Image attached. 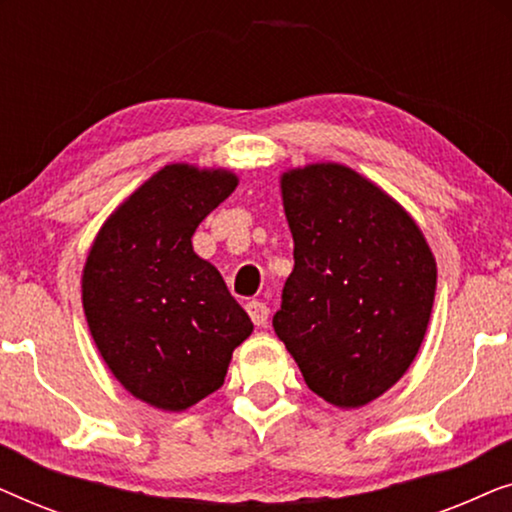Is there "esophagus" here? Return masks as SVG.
Listing matches in <instances>:
<instances>
[{"label": "esophagus", "mask_w": 512, "mask_h": 512, "mask_svg": "<svg viewBox=\"0 0 512 512\" xmlns=\"http://www.w3.org/2000/svg\"><path fill=\"white\" fill-rule=\"evenodd\" d=\"M247 312L251 321H254L256 326H265L268 324V317H270V307L261 303V300H249L247 303Z\"/></svg>", "instance_id": "obj_1"}]
</instances>
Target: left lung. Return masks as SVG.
<instances>
[{
	"mask_svg": "<svg viewBox=\"0 0 512 512\" xmlns=\"http://www.w3.org/2000/svg\"><path fill=\"white\" fill-rule=\"evenodd\" d=\"M282 200L296 265L272 326L314 394L361 408L415 361L436 258L412 216L345 165L284 172Z\"/></svg>",
	"mask_w": 512,
	"mask_h": 512,
	"instance_id": "obj_1",
	"label": "left lung"
}]
</instances>
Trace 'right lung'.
Segmentation results:
<instances>
[{
    "label": "right lung",
    "mask_w": 512,
    "mask_h": 512,
    "mask_svg": "<svg viewBox=\"0 0 512 512\" xmlns=\"http://www.w3.org/2000/svg\"><path fill=\"white\" fill-rule=\"evenodd\" d=\"M235 186L228 170L165 165L90 247L81 279L90 335L116 380L153 408L181 412L214 394L235 347L254 331L191 242Z\"/></svg>",
    "instance_id": "obj_1"
}]
</instances>
